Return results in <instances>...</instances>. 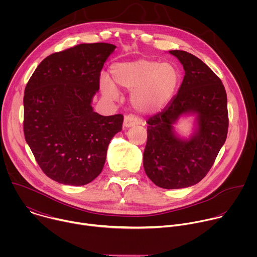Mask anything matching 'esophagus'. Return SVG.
<instances>
[{
	"label": "esophagus",
	"mask_w": 257,
	"mask_h": 257,
	"mask_svg": "<svg viewBox=\"0 0 257 257\" xmlns=\"http://www.w3.org/2000/svg\"><path fill=\"white\" fill-rule=\"evenodd\" d=\"M138 123H139V120H138L136 117H134V116H132V115H127V116H125V118H124L123 127H124V129L130 128V127H133V126L137 125Z\"/></svg>",
	"instance_id": "34e87169"
}]
</instances>
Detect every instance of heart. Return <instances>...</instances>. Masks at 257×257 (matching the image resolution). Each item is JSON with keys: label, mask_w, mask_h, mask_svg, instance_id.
Returning a JSON list of instances; mask_svg holds the SVG:
<instances>
[{"label": "heart", "mask_w": 257, "mask_h": 257, "mask_svg": "<svg viewBox=\"0 0 257 257\" xmlns=\"http://www.w3.org/2000/svg\"><path fill=\"white\" fill-rule=\"evenodd\" d=\"M111 74L113 80L106 75L99 79L103 95L115 99L119 95L117 85L132 90L131 102L143 114L161 111L171 100L180 81V72L174 64L146 58L117 63L112 66Z\"/></svg>", "instance_id": "1"}]
</instances>
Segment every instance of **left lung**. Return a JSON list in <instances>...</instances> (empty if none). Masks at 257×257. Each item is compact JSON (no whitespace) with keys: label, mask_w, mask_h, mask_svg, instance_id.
Returning <instances> with one entry per match:
<instances>
[{"label":"left lung","mask_w":257,"mask_h":257,"mask_svg":"<svg viewBox=\"0 0 257 257\" xmlns=\"http://www.w3.org/2000/svg\"><path fill=\"white\" fill-rule=\"evenodd\" d=\"M185 70V76L163 112L151 117L143 167L161 188L178 189L201 181L224 145L229 127L227 93L222 80L200 59L185 51H170ZM198 115V131L188 141L173 133L182 114Z\"/></svg>","instance_id":"left-lung-1"}]
</instances>
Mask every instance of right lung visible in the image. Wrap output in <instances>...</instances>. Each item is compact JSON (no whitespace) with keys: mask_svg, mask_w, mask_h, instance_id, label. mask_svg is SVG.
<instances>
[{"mask_svg":"<svg viewBox=\"0 0 257 257\" xmlns=\"http://www.w3.org/2000/svg\"><path fill=\"white\" fill-rule=\"evenodd\" d=\"M116 46L81 44L48 56L28 80L23 131L43 172L65 185L81 186L102 171L109 141L124 116H101L91 100L100 71Z\"/></svg>","mask_w":257,"mask_h":257,"instance_id":"add662e5","label":"right lung"}]
</instances>
